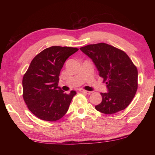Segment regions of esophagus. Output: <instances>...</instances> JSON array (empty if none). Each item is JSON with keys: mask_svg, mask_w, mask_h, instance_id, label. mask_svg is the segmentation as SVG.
<instances>
[{"mask_svg": "<svg viewBox=\"0 0 155 155\" xmlns=\"http://www.w3.org/2000/svg\"><path fill=\"white\" fill-rule=\"evenodd\" d=\"M79 91H81V92H82V93H85V94H91V91H86V90H82V89H80V90H79Z\"/></svg>", "mask_w": 155, "mask_h": 155, "instance_id": "1", "label": "esophagus"}]
</instances>
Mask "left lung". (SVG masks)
Wrapping results in <instances>:
<instances>
[{"label": "left lung", "instance_id": "1", "mask_svg": "<svg viewBox=\"0 0 155 155\" xmlns=\"http://www.w3.org/2000/svg\"><path fill=\"white\" fill-rule=\"evenodd\" d=\"M80 50L91 59L106 82L107 93H101L102 102L95 107L104 114L124 110L137 90V69L126 52L105 43L83 46Z\"/></svg>", "mask_w": 155, "mask_h": 155}]
</instances>
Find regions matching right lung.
I'll return each mask as SVG.
<instances>
[{
    "label": "right lung",
    "mask_w": 155,
    "mask_h": 155,
    "mask_svg": "<svg viewBox=\"0 0 155 155\" xmlns=\"http://www.w3.org/2000/svg\"><path fill=\"white\" fill-rule=\"evenodd\" d=\"M78 49L51 46L34 57L22 79L23 98L28 109L37 117L57 121L66 114L72 98L58 87L59 74L66 59Z\"/></svg>",
    "instance_id": "right-lung-1"
}]
</instances>
